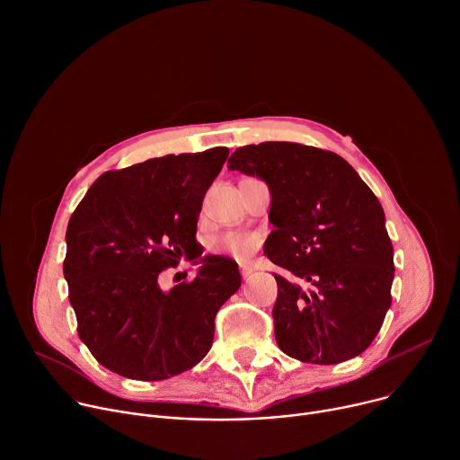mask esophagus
Returning a JSON list of instances; mask_svg holds the SVG:
<instances>
[{"label":"esophagus","instance_id":"1","mask_svg":"<svg viewBox=\"0 0 460 460\" xmlns=\"http://www.w3.org/2000/svg\"><path fill=\"white\" fill-rule=\"evenodd\" d=\"M240 275H242V278L243 279H248L250 278V275L253 273V266L252 264H246V262H240Z\"/></svg>","mask_w":460,"mask_h":460}]
</instances>
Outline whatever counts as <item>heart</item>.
<instances>
[{
    "label": "heart",
    "mask_w": 460,
    "mask_h": 460,
    "mask_svg": "<svg viewBox=\"0 0 460 460\" xmlns=\"http://www.w3.org/2000/svg\"><path fill=\"white\" fill-rule=\"evenodd\" d=\"M217 250L233 259H248L257 250V238L250 233H229L220 242Z\"/></svg>",
    "instance_id": "1"
}]
</instances>
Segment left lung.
<instances>
[{"label":"left lung","mask_w":460,"mask_h":460,"mask_svg":"<svg viewBox=\"0 0 460 460\" xmlns=\"http://www.w3.org/2000/svg\"><path fill=\"white\" fill-rule=\"evenodd\" d=\"M227 168L266 182L275 229L264 255L303 281L275 275L281 351L313 364L360 355L392 303L394 248L376 194L341 155L294 142L238 147Z\"/></svg>","instance_id":"obj_1"}]
</instances>
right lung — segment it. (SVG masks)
<instances>
[{"label":"right lung","instance_id":"obj_1","mask_svg":"<svg viewBox=\"0 0 460 460\" xmlns=\"http://www.w3.org/2000/svg\"><path fill=\"white\" fill-rule=\"evenodd\" d=\"M227 155L212 147L105 172L74 210L65 279L79 339L107 370L163 381L208 353L214 318L242 283L234 261L203 257L196 242ZM182 256L202 264L197 279L163 291L158 275Z\"/></svg>","mask_w":460,"mask_h":460}]
</instances>
